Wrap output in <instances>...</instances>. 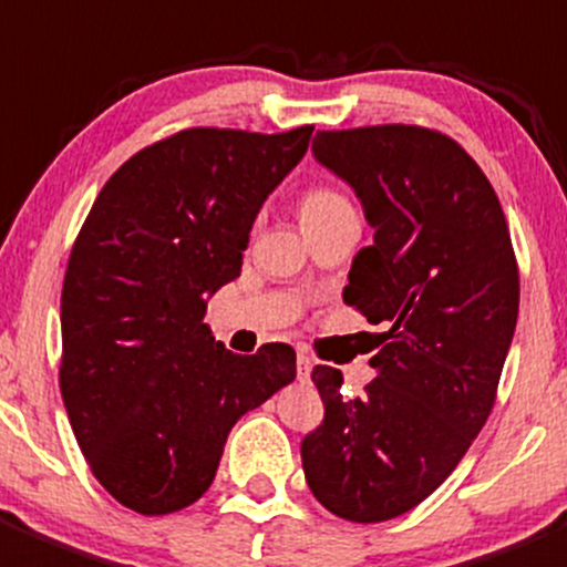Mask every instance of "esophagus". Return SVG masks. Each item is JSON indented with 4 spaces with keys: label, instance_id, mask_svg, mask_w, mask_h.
Masks as SVG:
<instances>
[{
    "label": "esophagus",
    "instance_id": "obj_1",
    "mask_svg": "<svg viewBox=\"0 0 567 567\" xmlns=\"http://www.w3.org/2000/svg\"><path fill=\"white\" fill-rule=\"evenodd\" d=\"M296 368H299V382H307L312 373V360L307 351H299V357H296Z\"/></svg>",
    "mask_w": 567,
    "mask_h": 567
}]
</instances>
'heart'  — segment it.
<instances>
[{"label": "heart", "mask_w": 567, "mask_h": 567, "mask_svg": "<svg viewBox=\"0 0 567 567\" xmlns=\"http://www.w3.org/2000/svg\"><path fill=\"white\" fill-rule=\"evenodd\" d=\"M349 199L343 194L332 188H310L299 202V218L301 224H312V221H321V218L332 216V213L346 210Z\"/></svg>", "instance_id": "1"}]
</instances>
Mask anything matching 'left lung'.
Returning a JSON list of instances; mask_svg holds the SVG:
<instances>
[{
  "instance_id": "left-lung-1",
  "label": "left lung",
  "mask_w": 567,
  "mask_h": 567,
  "mask_svg": "<svg viewBox=\"0 0 567 567\" xmlns=\"http://www.w3.org/2000/svg\"><path fill=\"white\" fill-rule=\"evenodd\" d=\"M312 155L373 227L343 301L384 332L362 395L340 393L338 368H312L323 423L301 441V465L329 513L379 524L435 493L485 426L518 321V262L496 190L449 135L332 130Z\"/></svg>"
}]
</instances>
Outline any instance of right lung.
I'll return each instance as SVG.
<instances>
[{"label": "right lung", "mask_w": 567, "mask_h": 567, "mask_svg": "<svg viewBox=\"0 0 567 567\" xmlns=\"http://www.w3.org/2000/svg\"><path fill=\"white\" fill-rule=\"evenodd\" d=\"M310 135L177 132L104 183L76 235L60 296V393L99 485L135 513L202 498L238 417L296 379L288 343L233 354L205 312L240 277L251 224Z\"/></svg>", "instance_id": "right-lung-1"}]
</instances>
